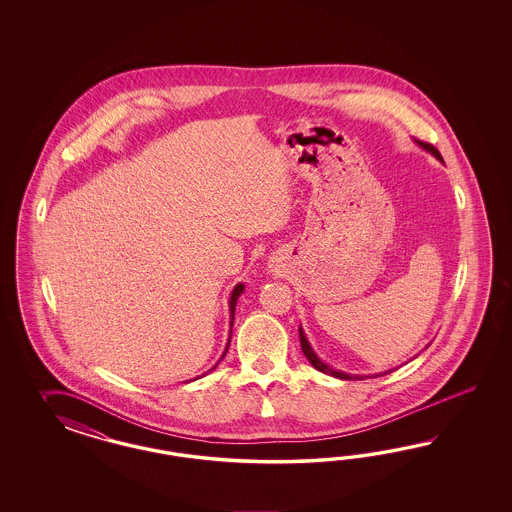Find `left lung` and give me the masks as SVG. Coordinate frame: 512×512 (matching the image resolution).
Returning a JSON list of instances; mask_svg holds the SVG:
<instances>
[{"label": "left lung", "instance_id": "1", "mask_svg": "<svg viewBox=\"0 0 512 512\" xmlns=\"http://www.w3.org/2000/svg\"><path fill=\"white\" fill-rule=\"evenodd\" d=\"M413 142H417V146H420L422 150H426L428 154L434 155L437 161H441V163H443V157H441V154L437 152V148H434L432 144H428V142H420V140H413ZM298 334H300V345H302V353H304L306 358L310 360V364L313 366V368H315V370L326 373V375H332V377H338V379H343V381H351V379H364V377H368V375H353V373L340 372V370H336V368L328 366V364L323 362L321 358L317 357V353L313 351V347H311V343L308 341V336H306V332H304L302 325L298 326ZM394 370H396V368H394ZM394 370L375 373V375H387V373L394 372Z\"/></svg>", "mask_w": 512, "mask_h": 512}]
</instances>
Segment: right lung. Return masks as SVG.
<instances>
[{"instance_id": "1", "label": "right lung", "mask_w": 512, "mask_h": 512, "mask_svg": "<svg viewBox=\"0 0 512 512\" xmlns=\"http://www.w3.org/2000/svg\"><path fill=\"white\" fill-rule=\"evenodd\" d=\"M244 289H246V285L244 283H236L234 285L233 293H231V298H229V317H231V330H229V340H227V345H225V351H223V355H221V358L217 360L216 364L208 370L206 373L214 372L217 368V364L225 358V355H227V351H229V345H231V336H233V325H234V310H236V302H238V298H240V295L244 293ZM206 373H202V375H206ZM201 375V377H202ZM201 377H195V379H201Z\"/></svg>"}]
</instances>
